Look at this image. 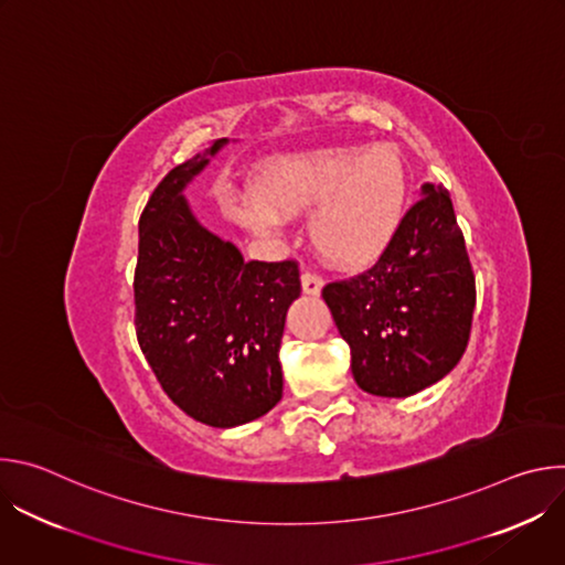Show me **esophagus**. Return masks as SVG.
Wrapping results in <instances>:
<instances>
[{"label":"esophagus","instance_id":"1","mask_svg":"<svg viewBox=\"0 0 565 565\" xmlns=\"http://www.w3.org/2000/svg\"><path fill=\"white\" fill-rule=\"evenodd\" d=\"M321 288H324V279H321L319 275H315V273H303L301 275V290H303V295L317 297V295H321Z\"/></svg>","mask_w":565,"mask_h":565}]
</instances>
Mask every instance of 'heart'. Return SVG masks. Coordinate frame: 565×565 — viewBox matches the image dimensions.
<instances>
[{"label": "heart", "mask_w": 565, "mask_h": 565, "mask_svg": "<svg viewBox=\"0 0 565 565\" xmlns=\"http://www.w3.org/2000/svg\"><path fill=\"white\" fill-rule=\"evenodd\" d=\"M407 203V170L391 147H324L275 158L257 192L238 194L234 218L275 236L288 218L313 212L308 232L319 257L358 268L384 253Z\"/></svg>", "instance_id": "obj_1"}]
</instances>
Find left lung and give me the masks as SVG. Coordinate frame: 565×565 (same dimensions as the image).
<instances>
[{"label": "left lung", "mask_w": 565, "mask_h": 565, "mask_svg": "<svg viewBox=\"0 0 565 565\" xmlns=\"http://www.w3.org/2000/svg\"><path fill=\"white\" fill-rule=\"evenodd\" d=\"M351 347L358 386L409 397L440 382L462 358L476 303L473 273L454 205L425 183L377 264L321 292Z\"/></svg>", "instance_id": "obj_1"}]
</instances>
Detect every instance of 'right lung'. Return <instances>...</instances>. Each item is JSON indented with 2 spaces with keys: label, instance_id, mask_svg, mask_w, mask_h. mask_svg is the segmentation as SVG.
Here are the masks:
<instances>
[{
  "label": "right lung",
  "instance_id": "obj_1",
  "mask_svg": "<svg viewBox=\"0 0 565 565\" xmlns=\"http://www.w3.org/2000/svg\"><path fill=\"white\" fill-rule=\"evenodd\" d=\"M227 142L214 140L153 190L134 277L136 335L151 371L174 405L216 429L257 420L281 399L279 347L301 292L295 262H246L183 194Z\"/></svg>",
  "mask_w": 565,
  "mask_h": 565
}]
</instances>
